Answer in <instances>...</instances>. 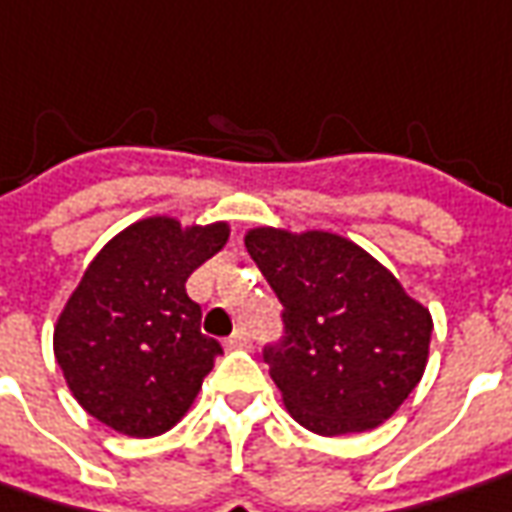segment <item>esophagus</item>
Masks as SVG:
<instances>
[{"label": "esophagus", "instance_id": "1", "mask_svg": "<svg viewBox=\"0 0 512 512\" xmlns=\"http://www.w3.org/2000/svg\"><path fill=\"white\" fill-rule=\"evenodd\" d=\"M246 347H252V339H249V333L243 328L235 330L227 339V350H246Z\"/></svg>", "mask_w": 512, "mask_h": 512}]
</instances>
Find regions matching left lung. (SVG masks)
Segmentation results:
<instances>
[{
	"label": "left lung",
	"mask_w": 512,
	"mask_h": 512,
	"mask_svg": "<svg viewBox=\"0 0 512 512\" xmlns=\"http://www.w3.org/2000/svg\"><path fill=\"white\" fill-rule=\"evenodd\" d=\"M246 249L283 302L263 361L291 417L336 437L395 415L426 370L429 311L342 235L260 227Z\"/></svg>",
	"instance_id": "1"
}]
</instances>
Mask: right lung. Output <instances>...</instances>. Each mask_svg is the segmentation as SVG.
<instances>
[{"label": "right lung", "instance_id": "right-lung-1", "mask_svg": "<svg viewBox=\"0 0 512 512\" xmlns=\"http://www.w3.org/2000/svg\"><path fill=\"white\" fill-rule=\"evenodd\" d=\"M227 238V224L145 218L89 263L55 325L58 367L89 415L128 437H156L182 420L224 353L201 333L184 283Z\"/></svg>", "mask_w": 512, "mask_h": 512}]
</instances>
